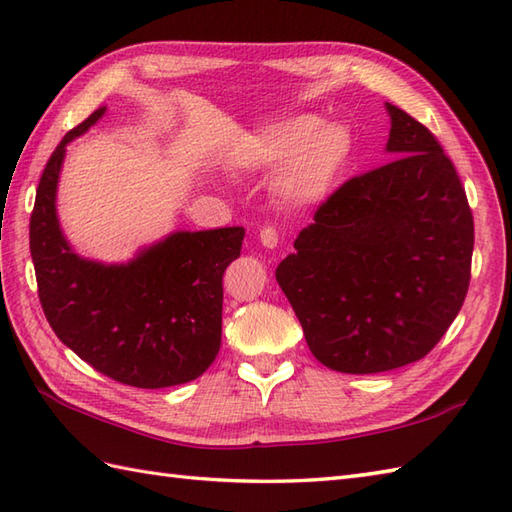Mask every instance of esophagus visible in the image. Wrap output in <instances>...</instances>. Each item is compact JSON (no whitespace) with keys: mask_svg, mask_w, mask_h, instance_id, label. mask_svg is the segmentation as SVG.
I'll use <instances>...</instances> for the list:
<instances>
[{"mask_svg":"<svg viewBox=\"0 0 512 512\" xmlns=\"http://www.w3.org/2000/svg\"><path fill=\"white\" fill-rule=\"evenodd\" d=\"M259 242H262V246H264V248H268V250H275V248H277V244H279V233H277V228H273V226H264L262 231H259Z\"/></svg>","mask_w":512,"mask_h":512,"instance_id":"34e87169","label":"esophagus"}]
</instances>
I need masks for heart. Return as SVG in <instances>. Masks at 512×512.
Wrapping results in <instances>:
<instances>
[{"instance_id": "1", "label": "heart", "mask_w": 512, "mask_h": 512, "mask_svg": "<svg viewBox=\"0 0 512 512\" xmlns=\"http://www.w3.org/2000/svg\"><path fill=\"white\" fill-rule=\"evenodd\" d=\"M354 138L343 123H321L319 116L299 114L248 134L237 147V167L244 171L275 169L277 191L292 206L328 200L352 158Z\"/></svg>"}]
</instances>
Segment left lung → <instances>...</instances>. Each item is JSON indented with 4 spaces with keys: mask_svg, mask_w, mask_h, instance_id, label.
<instances>
[{
    "mask_svg": "<svg viewBox=\"0 0 512 512\" xmlns=\"http://www.w3.org/2000/svg\"><path fill=\"white\" fill-rule=\"evenodd\" d=\"M385 110L394 160L334 191L275 270L310 352L343 374L427 356L471 281L473 215L453 162L416 118Z\"/></svg>",
    "mask_w": 512,
    "mask_h": 512,
    "instance_id": "8db88e82",
    "label": "left lung"
}]
</instances>
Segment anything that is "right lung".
<instances>
[{
    "instance_id": "1",
    "label": "right lung",
    "mask_w": 512,
    "mask_h": 512,
    "mask_svg": "<svg viewBox=\"0 0 512 512\" xmlns=\"http://www.w3.org/2000/svg\"><path fill=\"white\" fill-rule=\"evenodd\" d=\"M99 107L52 151L30 217L39 301L63 345L118 383L140 389L202 376L222 345V277L242 226L173 231L127 262L81 257L57 215L65 147L103 118Z\"/></svg>"
}]
</instances>
